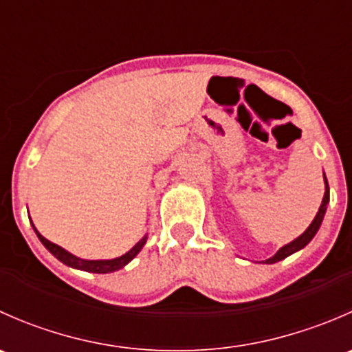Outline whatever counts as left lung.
<instances>
[{"mask_svg":"<svg viewBox=\"0 0 352 352\" xmlns=\"http://www.w3.org/2000/svg\"><path fill=\"white\" fill-rule=\"evenodd\" d=\"M324 182H325L324 199H322V204H320V208H318L317 216H315L314 221L310 223V226H308V228L305 230V232L301 233L298 239H294L293 242H289L287 245H285V247H281L274 255H272L271 258L264 261V264H274V262H279V261H283V258L289 257L291 254H294V252H298V250H301V248L307 247V245L311 242V239L317 235L318 228H320L322 221H324V216H325V211H327V204H329V199H330L329 182H327V177H325V173H324Z\"/></svg>","mask_w":352,"mask_h":352,"instance_id":"8db88e82","label":"left lung"}]
</instances>
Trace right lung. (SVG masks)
Here are the masks:
<instances>
[{
	"label": "right lung",
	"mask_w": 352,
	"mask_h": 352,
	"mask_svg": "<svg viewBox=\"0 0 352 352\" xmlns=\"http://www.w3.org/2000/svg\"><path fill=\"white\" fill-rule=\"evenodd\" d=\"M32 226H34V223H32ZM34 232H35V235L38 236V240H41L42 245H44V247L47 248V250L51 252V254L54 255L58 261H61L63 264L69 265V267H73V269H80V271L95 272V274H107V272H113V271H119V269H122L124 265L129 264V262L133 261L138 254H140L141 248L144 247V243H146V240H148V235H144L143 239L134 245L129 252H126V254L120 255V257L109 258V261H87V258L76 257V255H73L71 252L65 250V248L59 247V245L49 242L47 239H44V236L37 232V228H35V226H34Z\"/></svg>",
	"instance_id": "1"
}]
</instances>
